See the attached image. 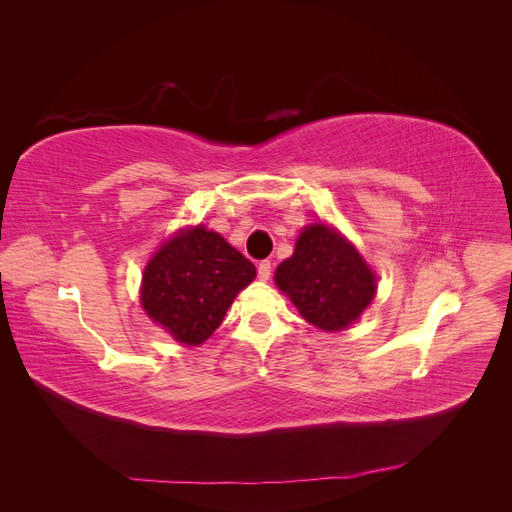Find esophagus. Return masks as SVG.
Returning <instances> with one entry per match:
<instances>
[{
  "mask_svg": "<svg viewBox=\"0 0 512 512\" xmlns=\"http://www.w3.org/2000/svg\"><path fill=\"white\" fill-rule=\"evenodd\" d=\"M271 271H273V265H271V260H262L260 265H258V277L262 282H267L269 277H271Z\"/></svg>",
  "mask_w": 512,
  "mask_h": 512,
  "instance_id": "esophagus-1",
  "label": "esophagus"
}]
</instances>
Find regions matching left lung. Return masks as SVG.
Segmentation results:
<instances>
[{
  "label": "left lung",
  "mask_w": 512,
  "mask_h": 512,
  "mask_svg": "<svg viewBox=\"0 0 512 512\" xmlns=\"http://www.w3.org/2000/svg\"><path fill=\"white\" fill-rule=\"evenodd\" d=\"M275 284L301 316L324 331H342L376 294V275L361 254L324 224L307 226L294 254L275 271Z\"/></svg>",
  "instance_id": "obj_1"
}]
</instances>
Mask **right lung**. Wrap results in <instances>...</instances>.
I'll return each mask as SVG.
<instances>
[{
    "mask_svg": "<svg viewBox=\"0 0 512 512\" xmlns=\"http://www.w3.org/2000/svg\"><path fill=\"white\" fill-rule=\"evenodd\" d=\"M256 277V267L218 232L196 226L170 239L143 275L141 301L177 342L198 346L220 327L226 309Z\"/></svg>",
    "mask_w": 512,
    "mask_h": 512,
    "instance_id": "1",
    "label": "right lung"
}]
</instances>
